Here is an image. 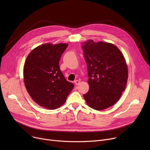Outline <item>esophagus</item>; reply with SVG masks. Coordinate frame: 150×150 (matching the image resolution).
Returning <instances> with one entry per match:
<instances>
[{
	"instance_id": "esophagus-1",
	"label": "esophagus",
	"mask_w": 150,
	"mask_h": 150,
	"mask_svg": "<svg viewBox=\"0 0 150 150\" xmlns=\"http://www.w3.org/2000/svg\"><path fill=\"white\" fill-rule=\"evenodd\" d=\"M74 83H75V84L76 85H78V84H79L80 83V81H79V80H75V81H74Z\"/></svg>"
}]
</instances>
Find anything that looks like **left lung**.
I'll list each match as a JSON object with an SVG mask.
<instances>
[{
  "label": "left lung",
  "mask_w": 150,
  "mask_h": 150,
  "mask_svg": "<svg viewBox=\"0 0 150 150\" xmlns=\"http://www.w3.org/2000/svg\"><path fill=\"white\" fill-rule=\"evenodd\" d=\"M88 71L89 90L83 97L91 108L101 111L120 98L128 80V67L120 50L112 44L88 40L82 45Z\"/></svg>",
  "instance_id": "left-lung-1"
}]
</instances>
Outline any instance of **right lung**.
Listing matches in <instances>:
<instances>
[{
	"mask_svg": "<svg viewBox=\"0 0 150 150\" xmlns=\"http://www.w3.org/2000/svg\"><path fill=\"white\" fill-rule=\"evenodd\" d=\"M67 44H44L31 51L23 66V81L37 104L55 109L64 104L74 85L67 81L59 65Z\"/></svg>",
	"mask_w": 150,
	"mask_h": 150,
	"instance_id": "add662e5",
	"label": "right lung"
}]
</instances>
